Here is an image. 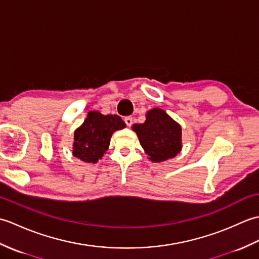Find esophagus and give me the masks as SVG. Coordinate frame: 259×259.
<instances>
[{
  "label": "esophagus",
  "instance_id": "1",
  "mask_svg": "<svg viewBox=\"0 0 259 259\" xmlns=\"http://www.w3.org/2000/svg\"><path fill=\"white\" fill-rule=\"evenodd\" d=\"M133 121H134L133 117H125L124 118V122H125V124L128 125V126H130L131 124H133Z\"/></svg>",
  "mask_w": 259,
  "mask_h": 259
}]
</instances>
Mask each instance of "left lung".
<instances>
[{
	"instance_id": "8db88e82",
	"label": "left lung",
	"mask_w": 259,
	"mask_h": 259,
	"mask_svg": "<svg viewBox=\"0 0 259 259\" xmlns=\"http://www.w3.org/2000/svg\"><path fill=\"white\" fill-rule=\"evenodd\" d=\"M133 130L141 147L153 162L166 161L183 149L181 125L160 108H153L146 113L144 123H136Z\"/></svg>"
}]
</instances>
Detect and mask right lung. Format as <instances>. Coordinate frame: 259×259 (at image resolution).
I'll return each mask as SVG.
<instances>
[{"label": "right lung", "mask_w": 259, "mask_h": 259, "mask_svg": "<svg viewBox=\"0 0 259 259\" xmlns=\"http://www.w3.org/2000/svg\"><path fill=\"white\" fill-rule=\"evenodd\" d=\"M123 128L125 123L119 115L90 111L74 131L72 155L84 162H98L108 150L114 131Z\"/></svg>", "instance_id": "obj_1"}]
</instances>
